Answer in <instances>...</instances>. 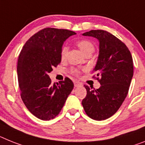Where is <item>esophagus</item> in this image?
<instances>
[{
  "label": "esophagus",
  "mask_w": 145,
  "mask_h": 145,
  "mask_svg": "<svg viewBox=\"0 0 145 145\" xmlns=\"http://www.w3.org/2000/svg\"><path fill=\"white\" fill-rule=\"evenodd\" d=\"M82 86V84L80 83V82H78V81H75L74 82V86L75 87H80V86Z\"/></svg>",
  "instance_id": "34e87169"
}]
</instances>
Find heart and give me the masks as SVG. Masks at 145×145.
Here are the masks:
<instances>
[{
    "label": "heart",
    "mask_w": 145,
    "mask_h": 145,
    "mask_svg": "<svg viewBox=\"0 0 145 145\" xmlns=\"http://www.w3.org/2000/svg\"><path fill=\"white\" fill-rule=\"evenodd\" d=\"M76 45L85 55H87L88 54H92L94 49H95V46L93 44V42L90 40H88V39L80 40L76 42ZM68 51H69V48H68L67 46H64L62 47L61 51H60V58H61L62 60H64V59H66ZM70 71L72 74L76 75V76H78L80 74V70L77 68H72L71 69Z\"/></svg>",
    "instance_id": "heart-1"
}]
</instances>
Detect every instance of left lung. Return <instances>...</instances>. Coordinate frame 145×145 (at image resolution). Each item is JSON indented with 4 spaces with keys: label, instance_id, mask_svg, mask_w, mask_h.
Here are the masks:
<instances>
[{
    "label": "left lung",
    "instance_id": "1",
    "mask_svg": "<svg viewBox=\"0 0 145 145\" xmlns=\"http://www.w3.org/2000/svg\"><path fill=\"white\" fill-rule=\"evenodd\" d=\"M99 41V54L93 72V78L101 86L95 89L85 85L87 95L82 105L86 114L94 120L112 116L126 98L133 75L131 52L120 39L104 30H91L82 34Z\"/></svg>",
    "mask_w": 145,
    "mask_h": 145
}]
</instances>
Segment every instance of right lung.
I'll use <instances>...</instances> for the list:
<instances>
[{"mask_svg":"<svg viewBox=\"0 0 145 145\" xmlns=\"http://www.w3.org/2000/svg\"><path fill=\"white\" fill-rule=\"evenodd\" d=\"M74 31L45 28L32 35L22 48L18 61L20 97L28 110L41 120H50L59 114L74 88L69 77L52 83L48 73L61 62L63 42Z\"/></svg>","mask_w":145,"mask_h":145,"instance_id":"add662e5","label":"right lung"}]
</instances>
